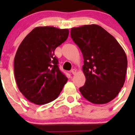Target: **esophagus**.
Segmentation results:
<instances>
[{"label": "esophagus", "mask_w": 135, "mask_h": 135, "mask_svg": "<svg viewBox=\"0 0 135 135\" xmlns=\"http://www.w3.org/2000/svg\"><path fill=\"white\" fill-rule=\"evenodd\" d=\"M71 73H72V74H74H74H76V69H72Z\"/></svg>", "instance_id": "34e87169"}]
</instances>
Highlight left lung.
Wrapping results in <instances>:
<instances>
[{
    "label": "left lung",
    "instance_id": "left-lung-1",
    "mask_svg": "<svg viewBox=\"0 0 135 135\" xmlns=\"http://www.w3.org/2000/svg\"><path fill=\"white\" fill-rule=\"evenodd\" d=\"M82 53L85 85L82 96L93 104L108 103L116 97L126 80L127 59L115 38L100 26L92 24L70 29Z\"/></svg>",
    "mask_w": 135,
    "mask_h": 135
}]
</instances>
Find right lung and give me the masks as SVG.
Here are the masks:
<instances>
[{
	"label": "right lung",
	"instance_id": "right-lung-1",
	"mask_svg": "<svg viewBox=\"0 0 135 135\" xmlns=\"http://www.w3.org/2000/svg\"><path fill=\"white\" fill-rule=\"evenodd\" d=\"M69 33L67 28L37 27L20 44L14 58L15 78L19 90L31 103L40 105L53 101L67 81L54 51Z\"/></svg>",
	"mask_w": 135,
	"mask_h": 135
}]
</instances>
